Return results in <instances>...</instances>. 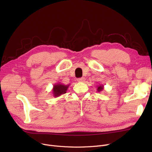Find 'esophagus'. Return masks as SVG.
<instances>
[{"label": "esophagus", "instance_id": "esophagus-1", "mask_svg": "<svg viewBox=\"0 0 152 152\" xmlns=\"http://www.w3.org/2000/svg\"><path fill=\"white\" fill-rule=\"evenodd\" d=\"M77 81L79 83H84L85 82V78L84 77H81L77 79Z\"/></svg>", "mask_w": 152, "mask_h": 152}]
</instances>
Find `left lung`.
<instances>
[{
    "label": "left lung",
    "mask_w": 152,
    "mask_h": 152,
    "mask_svg": "<svg viewBox=\"0 0 152 152\" xmlns=\"http://www.w3.org/2000/svg\"><path fill=\"white\" fill-rule=\"evenodd\" d=\"M103 89H104V86H103V85H99L97 86V91L98 92H101L103 90Z\"/></svg>",
    "instance_id": "1"
}]
</instances>
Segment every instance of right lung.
<instances>
[{
	"instance_id": "obj_1",
	"label": "right lung",
	"mask_w": 152,
	"mask_h": 152,
	"mask_svg": "<svg viewBox=\"0 0 152 152\" xmlns=\"http://www.w3.org/2000/svg\"><path fill=\"white\" fill-rule=\"evenodd\" d=\"M69 84L65 85L61 83L55 84L52 89V94L54 97H60V95L65 94L68 90Z\"/></svg>"
}]
</instances>
